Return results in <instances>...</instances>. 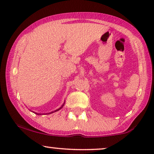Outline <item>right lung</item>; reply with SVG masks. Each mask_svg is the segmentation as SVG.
<instances>
[{
    "mask_svg": "<svg viewBox=\"0 0 154 154\" xmlns=\"http://www.w3.org/2000/svg\"><path fill=\"white\" fill-rule=\"evenodd\" d=\"M64 103H65V102H64V104H62V106H61V107H60V108H59L58 109H57V110H55V111H52V112H50V113H48V114H50V113H52L55 112V111H59V110H60V109H62V107H63V106H64ZM33 113H35V112H33ZM36 113V114H38V115H41V114H44V113ZM45 114H48V113H45Z\"/></svg>",
    "mask_w": 154,
    "mask_h": 154,
    "instance_id": "obj_1",
    "label": "right lung"
}]
</instances>
